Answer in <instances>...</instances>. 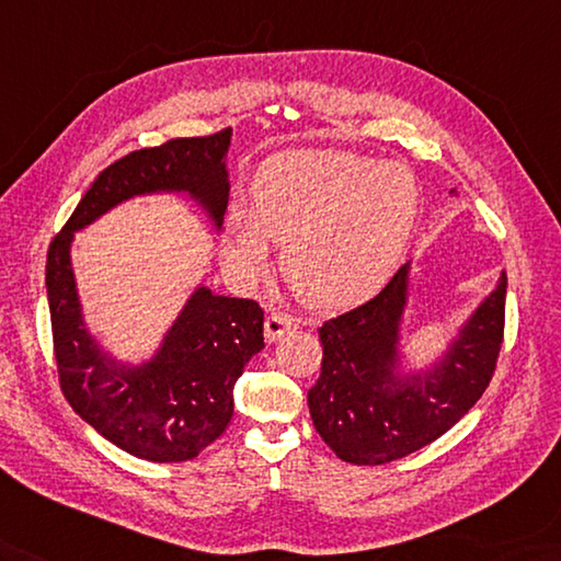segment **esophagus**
I'll list each match as a JSON object with an SVG mask.
<instances>
[{
	"label": "esophagus",
	"mask_w": 561,
	"mask_h": 561,
	"mask_svg": "<svg viewBox=\"0 0 561 561\" xmlns=\"http://www.w3.org/2000/svg\"><path fill=\"white\" fill-rule=\"evenodd\" d=\"M296 328V318H291L289 312H282V310H272L267 320H265V340L272 344L282 340V336Z\"/></svg>",
	"instance_id": "34e87169"
}]
</instances>
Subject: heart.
I'll return each mask as SVG.
<instances>
[{"mask_svg":"<svg viewBox=\"0 0 561 561\" xmlns=\"http://www.w3.org/2000/svg\"><path fill=\"white\" fill-rule=\"evenodd\" d=\"M419 210L407 167L344 152L277 154L253 186V213L233 210L227 263L255 284L270 270V239L284 243V275L310 308L373 296L392 275Z\"/></svg>","mask_w":561,"mask_h":561,"instance_id":"b5f03b06","label":"heart"}]
</instances>
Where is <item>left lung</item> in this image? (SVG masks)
Here are the masks:
<instances>
[{"label": "left lung", "mask_w": 561, "mask_h": 561, "mask_svg": "<svg viewBox=\"0 0 561 561\" xmlns=\"http://www.w3.org/2000/svg\"><path fill=\"white\" fill-rule=\"evenodd\" d=\"M409 270L411 263L401 265L370 301L318 330L322 368L308 392L310 419L328 447L348 463H389L435 442L473 409L497 366L504 334V272L433 368L399 370Z\"/></svg>", "instance_id": "8db88e82"}]
</instances>
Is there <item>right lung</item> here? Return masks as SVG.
I'll use <instances>...</instances> for the list:
<instances>
[{"mask_svg":"<svg viewBox=\"0 0 561 561\" xmlns=\"http://www.w3.org/2000/svg\"><path fill=\"white\" fill-rule=\"evenodd\" d=\"M229 142L231 128H225L128 152L100 172L47 251L45 284L64 397L104 439L154 463L188 461L225 433L233 385L265 346L263 308L198 286L158 354L126 366L100 348L83 322L71 267L73 231L148 193L191 195L219 229L229 203Z\"/></svg>","mask_w":561,"mask_h":561,"instance_id":"right-lung-1","label":"right lung"}]
</instances>
